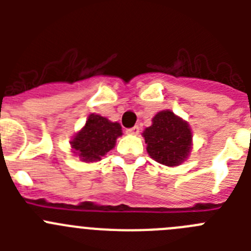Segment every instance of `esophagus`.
<instances>
[{
	"mask_svg": "<svg viewBox=\"0 0 251 251\" xmlns=\"http://www.w3.org/2000/svg\"><path fill=\"white\" fill-rule=\"evenodd\" d=\"M127 134H130V136H137V134H139V127H133V128H129V129H127Z\"/></svg>",
	"mask_w": 251,
	"mask_h": 251,
	"instance_id": "34e87169",
	"label": "esophagus"
}]
</instances>
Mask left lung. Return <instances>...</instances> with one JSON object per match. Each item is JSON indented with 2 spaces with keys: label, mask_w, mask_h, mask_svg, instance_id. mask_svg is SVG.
I'll return each instance as SVG.
<instances>
[{
  "label": "left lung",
  "mask_w": 251,
  "mask_h": 251,
  "mask_svg": "<svg viewBox=\"0 0 251 251\" xmlns=\"http://www.w3.org/2000/svg\"><path fill=\"white\" fill-rule=\"evenodd\" d=\"M151 158L167 167L182 165L192 151V130L186 121L166 109L157 113L142 133Z\"/></svg>",
  "instance_id": "8db88e82"
}]
</instances>
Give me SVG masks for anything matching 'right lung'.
I'll return each mask as SVG.
<instances>
[{
    "label": "right lung",
    "mask_w": 251,
    "mask_h": 251,
    "mask_svg": "<svg viewBox=\"0 0 251 251\" xmlns=\"http://www.w3.org/2000/svg\"><path fill=\"white\" fill-rule=\"evenodd\" d=\"M122 134L123 132L118 122H112L100 114L92 113L83 128L70 139V146L81 162L94 163L115 147L117 139Z\"/></svg>",
    "instance_id": "add662e5"
}]
</instances>
